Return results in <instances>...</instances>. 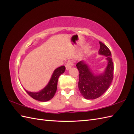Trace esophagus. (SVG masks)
<instances>
[{"label": "esophagus", "instance_id": "esophagus-1", "mask_svg": "<svg viewBox=\"0 0 134 134\" xmlns=\"http://www.w3.org/2000/svg\"><path fill=\"white\" fill-rule=\"evenodd\" d=\"M72 63L71 61H69L67 63L66 65H65V68H66L67 70H69L72 67Z\"/></svg>", "mask_w": 134, "mask_h": 134}]
</instances>
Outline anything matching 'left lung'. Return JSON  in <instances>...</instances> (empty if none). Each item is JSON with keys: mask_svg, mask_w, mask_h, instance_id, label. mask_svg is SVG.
<instances>
[{"mask_svg": "<svg viewBox=\"0 0 134 134\" xmlns=\"http://www.w3.org/2000/svg\"><path fill=\"white\" fill-rule=\"evenodd\" d=\"M99 55L106 57L107 67L100 73H95L86 61L81 60L76 66L79 72L78 88L85 99H94L101 96L109 87L113 78V63L111 52L106 45L99 42Z\"/></svg>", "mask_w": 134, "mask_h": 134, "instance_id": "left-lung-1", "label": "left lung"}]
</instances>
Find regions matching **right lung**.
<instances>
[{
    "mask_svg": "<svg viewBox=\"0 0 134 134\" xmlns=\"http://www.w3.org/2000/svg\"><path fill=\"white\" fill-rule=\"evenodd\" d=\"M65 70V67L64 65H63V66L56 69L53 71L52 76H51L50 80L48 82V84L43 89H42L38 92H32L26 90L25 88L24 89L31 97L36 99V100L41 102L49 101L55 94L59 76L62 74L63 73H64Z\"/></svg>",
    "mask_w": 134,
    "mask_h": 134,
    "instance_id": "add662e5",
    "label": "right lung"
}]
</instances>
